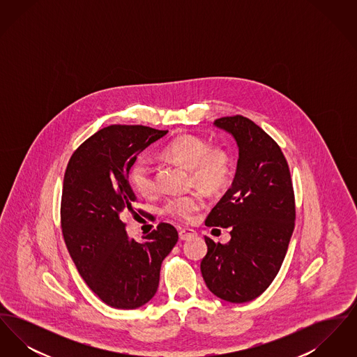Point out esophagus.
Returning a JSON list of instances; mask_svg holds the SVG:
<instances>
[{"mask_svg":"<svg viewBox=\"0 0 357 357\" xmlns=\"http://www.w3.org/2000/svg\"><path fill=\"white\" fill-rule=\"evenodd\" d=\"M197 236V233H195V230H192V229H181L179 230V238L182 239V241H186V239H190V238L195 237Z\"/></svg>","mask_w":357,"mask_h":357,"instance_id":"34e87169","label":"esophagus"}]
</instances>
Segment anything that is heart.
Segmentation results:
<instances>
[{"instance_id": "1", "label": "heart", "mask_w": 357, "mask_h": 357, "mask_svg": "<svg viewBox=\"0 0 357 357\" xmlns=\"http://www.w3.org/2000/svg\"><path fill=\"white\" fill-rule=\"evenodd\" d=\"M160 153L190 169L194 183L213 191L225 186L231 174L229 151L222 146H208L207 140L201 136L192 134L176 136L160 150ZM130 179L136 191L143 197H150L156 191L153 163L147 158H139L136 160L130 172ZM204 204V194L195 191L167 198L163 204V211L175 220L191 222L195 220Z\"/></svg>"}]
</instances>
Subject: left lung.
I'll return each mask as SVG.
<instances>
[{
  "mask_svg": "<svg viewBox=\"0 0 357 357\" xmlns=\"http://www.w3.org/2000/svg\"><path fill=\"white\" fill-rule=\"evenodd\" d=\"M214 124L234 136L239 158L233 185L206 218L207 226L231 227V239L204 237L201 272L211 293L241 304L269 288L284 262L294 230V191L280 146L255 121L234 115Z\"/></svg>",
  "mask_w": 357,
  "mask_h": 357,
  "instance_id": "8db88e82",
  "label": "left lung"
}]
</instances>
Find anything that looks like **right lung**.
Masks as SVG:
<instances>
[{
    "mask_svg": "<svg viewBox=\"0 0 357 357\" xmlns=\"http://www.w3.org/2000/svg\"><path fill=\"white\" fill-rule=\"evenodd\" d=\"M167 132L104 127L72 153L64 174L60 215L69 255L89 289L116 309H136L153 298L162 262L178 242L170 223L160 222L140 243L128 238L121 221L136 214L128 182L136 156Z\"/></svg>",
    "mask_w": 357,
    "mask_h": 357,
    "instance_id": "add662e5",
    "label": "right lung"
}]
</instances>
